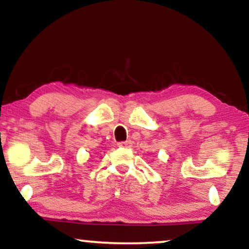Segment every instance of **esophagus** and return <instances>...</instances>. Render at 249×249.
<instances>
[{
    "label": "esophagus",
    "mask_w": 249,
    "mask_h": 249,
    "mask_svg": "<svg viewBox=\"0 0 249 249\" xmlns=\"http://www.w3.org/2000/svg\"><path fill=\"white\" fill-rule=\"evenodd\" d=\"M118 147H122V148H130V147H132V141H131V140L122 141V142H118Z\"/></svg>",
    "instance_id": "esophagus-1"
}]
</instances>
